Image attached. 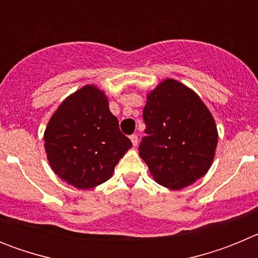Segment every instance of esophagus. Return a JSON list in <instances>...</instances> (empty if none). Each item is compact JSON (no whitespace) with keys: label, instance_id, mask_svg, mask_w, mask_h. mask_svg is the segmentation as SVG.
<instances>
[{"label":"esophagus","instance_id":"obj_1","mask_svg":"<svg viewBox=\"0 0 258 258\" xmlns=\"http://www.w3.org/2000/svg\"><path fill=\"white\" fill-rule=\"evenodd\" d=\"M131 141H132V143H133V146L138 145V137H137L136 134H133V136H131Z\"/></svg>","mask_w":258,"mask_h":258}]
</instances>
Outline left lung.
<instances>
[{"label":"left lung","instance_id":"left-lung-1","mask_svg":"<svg viewBox=\"0 0 258 258\" xmlns=\"http://www.w3.org/2000/svg\"><path fill=\"white\" fill-rule=\"evenodd\" d=\"M143 120L146 137L140 155L157 183L181 190L208 172L217 147V126L194 90L165 79L147 94Z\"/></svg>","mask_w":258,"mask_h":258}]
</instances>
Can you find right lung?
Segmentation results:
<instances>
[{
	"mask_svg": "<svg viewBox=\"0 0 258 258\" xmlns=\"http://www.w3.org/2000/svg\"><path fill=\"white\" fill-rule=\"evenodd\" d=\"M44 141L54 173L80 190L111 178L132 147L109 111L106 94L95 85L83 86L61 102L47 122Z\"/></svg>",
	"mask_w": 258,
	"mask_h": 258,
	"instance_id": "obj_1",
	"label": "right lung"
}]
</instances>
